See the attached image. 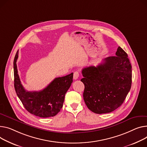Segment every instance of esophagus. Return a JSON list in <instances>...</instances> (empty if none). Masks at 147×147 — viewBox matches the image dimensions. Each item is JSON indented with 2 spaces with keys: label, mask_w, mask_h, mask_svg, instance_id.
I'll use <instances>...</instances> for the list:
<instances>
[{
  "label": "esophagus",
  "mask_w": 147,
  "mask_h": 147,
  "mask_svg": "<svg viewBox=\"0 0 147 147\" xmlns=\"http://www.w3.org/2000/svg\"><path fill=\"white\" fill-rule=\"evenodd\" d=\"M79 77V73L78 71H75L74 73V75H73V78L74 80H77L78 78Z\"/></svg>",
  "instance_id": "34e87169"
}]
</instances>
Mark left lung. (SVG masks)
<instances>
[{"label": "left lung", "instance_id": "obj_1", "mask_svg": "<svg viewBox=\"0 0 147 147\" xmlns=\"http://www.w3.org/2000/svg\"><path fill=\"white\" fill-rule=\"evenodd\" d=\"M97 65L84 68L83 99L92 112H113L123 103L132 83V66L128 54L119 47L116 56L108 57Z\"/></svg>", "mask_w": 147, "mask_h": 147}]
</instances>
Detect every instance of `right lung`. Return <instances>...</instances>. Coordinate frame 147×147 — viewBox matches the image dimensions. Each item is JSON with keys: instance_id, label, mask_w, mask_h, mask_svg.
<instances>
[{"instance_id": "obj_1", "label": "right lung", "mask_w": 147, "mask_h": 147, "mask_svg": "<svg viewBox=\"0 0 147 147\" xmlns=\"http://www.w3.org/2000/svg\"><path fill=\"white\" fill-rule=\"evenodd\" d=\"M18 51L13 61L14 86L16 94L24 107L29 113L41 118L55 116L62 108L65 94L73 82V73L55 78L42 90L28 92L22 85L18 73Z\"/></svg>"}]
</instances>
